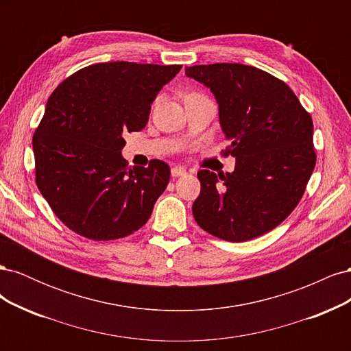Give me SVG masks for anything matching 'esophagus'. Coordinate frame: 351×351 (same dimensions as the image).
I'll return each mask as SVG.
<instances>
[{"label":"esophagus","mask_w":351,"mask_h":351,"mask_svg":"<svg viewBox=\"0 0 351 351\" xmlns=\"http://www.w3.org/2000/svg\"><path fill=\"white\" fill-rule=\"evenodd\" d=\"M186 174V169L183 167H173L171 168V176L173 177H182Z\"/></svg>","instance_id":"esophagus-1"}]
</instances>
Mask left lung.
Returning a JSON list of instances; mask_svg holds the SVG:
<instances>
[{"label":"left lung","mask_w":351,"mask_h":351,"mask_svg":"<svg viewBox=\"0 0 351 351\" xmlns=\"http://www.w3.org/2000/svg\"><path fill=\"white\" fill-rule=\"evenodd\" d=\"M210 88L236 158L232 173L200 169L193 217L218 239L240 243L274 230L289 217L316 164L313 121L290 86L261 69L217 62L186 67Z\"/></svg>","instance_id":"left-lung-1"}]
</instances>
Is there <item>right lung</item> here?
Here are the masks:
<instances>
[{
    "mask_svg": "<svg viewBox=\"0 0 351 351\" xmlns=\"http://www.w3.org/2000/svg\"><path fill=\"white\" fill-rule=\"evenodd\" d=\"M182 66L98 62L62 80L34 134L35 182L58 219L79 236L108 241L149 219L169 167H129L124 134L141 132L151 104Z\"/></svg>",
    "mask_w": 351,
    "mask_h": 351,
    "instance_id": "right-lung-1",
    "label": "right lung"
}]
</instances>
